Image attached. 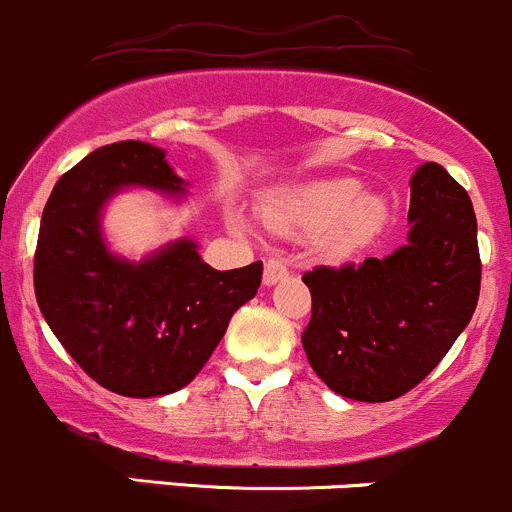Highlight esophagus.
I'll use <instances>...</instances> for the list:
<instances>
[{"mask_svg":"<svg viewBox=\"0 0 512 512\" xmlns=\"http://www.w3.org/2000/svg\"><path fill=\"white\" fill-rule=\"evenodd\" d=\"M289 277V270L287 265L282 260H277V257H272V260L265 262V285L272 287L277 285V282L287 280Z\"/></svg>","mask_w":512,"mask_h":512,"instance_id":"1","label":"esophagus"}]
</instances>
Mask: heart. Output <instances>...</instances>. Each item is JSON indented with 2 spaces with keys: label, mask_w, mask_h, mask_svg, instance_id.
<instances>
[{
  "label": "heart",
  "mask_w": 512,
  "mask_h": 512,
  "mask_svg": "<svg viewBox=\"0 0 512 512\" xmlns=\"http://www.w3.org/2000/svg\"><path fill=\"white\" fill-rule=\"evenodd\" d=\"M267 227L287 237H317L332 257H349L376 240L389 223V203L361 190L354 178L317 180L270 200L262 210ZM232 227L245 220L237 210L227 213Z\"/></svg>",
  "instance_id": "heart-1"
}]
</instances>
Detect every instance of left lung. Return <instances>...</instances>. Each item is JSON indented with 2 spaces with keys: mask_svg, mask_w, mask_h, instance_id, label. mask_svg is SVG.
Returning a JSON list of instances; mask_svg holds the SVG:
<instances>
[{
  "mask_svg": "<svg viewBox=\"0 0 512 512\" xmlns=\"http://www.w3.org/2000/svg\"><path fill=\"white\" fill-rule=\"evenodd\" d=\"M406 245L359 267L302 277V334L314 374L339 396L391 401L426 379L471 322L480 292L478 223L466 190L438 163L411 178Z\"/></svg>",
  "mask_w": 512,
  "mask_h": 512,
  "instance_id": "obj_1",
  "label": "left lung"
}]
</instances>
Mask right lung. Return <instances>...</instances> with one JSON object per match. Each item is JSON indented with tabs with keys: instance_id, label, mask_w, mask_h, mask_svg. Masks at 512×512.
I'll return each instance as SVG.
<instances>
[{
	"instance_id": "obj_1",
	"label": "right lung",
	"mask_w": 512,
	"mask_h": 512,
	"mask_svg": "<svg viewBox=\"0 0 512 512\" xmlns=\"http://www.w3.org/2000/svg\"><path fill=\"white\" fill-rule=\"evenodd\" d=\"M180 203L188 183L163 148L121 141L61 175L41 215L34 292L71 359L113 394L151 399L183 389L215 352L230 317L262 282V262L218 272L178 237L141 260L108 247L106 205L123 190Z\"/></svg>"
}]
</instances>
